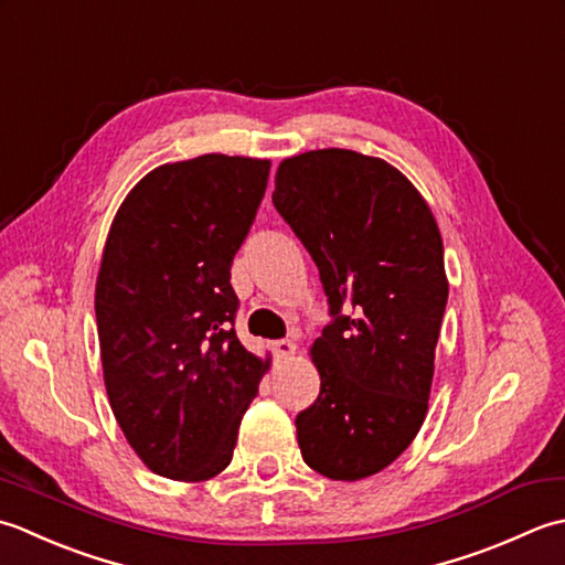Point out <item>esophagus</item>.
Listing matches in <instances>:
<instances>
[{"mask_svg":"<svg viewBox=\"0 0 565 565\" xmlns=\"http://www.w3.org/2000/svg\"><path fill=\"white\" fill-rule=\"evenodd\" d=\"M273 351H275V355H278V359L287 361V359H292V355H295L297 343L290 341V339H280V341L273 343Z\"/></svg>","mask_w":565,"mask_h":565,"instance_id":"1","label":"esophagus"}]
</instances>
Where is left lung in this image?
<instances>
[{"instance_id": "1", "label": "left lung", "mask_w": 565, "mask_h": 565, "mask_svg": "<svg viewBox=\"0 0 565 565\" xmlns=\"http://www.w3.org/2000/svg\"><path fill=\"white\" fill-rule=\"evenodd\" d=\"M273 204L315 258L333 315L309 347L321 390L295 419L299 451L321 476L363 480L427 417L448 299L439 226L395 166L349 148L285 158Z\"/></svg>"}]
</instances>
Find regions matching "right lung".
I'll use <instances>...</instances> for the list:
<instances>
[{"label": "right lung", "instance_id": "1", "mask_svg": "<svg viewBox=\"0 0 565 565\" xmlns=\"http://www.w3.org/2000/svg\"><path fill=\"white\" fill-rule=\"evenodd\" d=\"M268 158L206 153L153 168L114 214L95 312L105 387L153 473L202 482L232 463L266 359L232 329V260L268 185Z\"/></svg>", "mask_w": 565, "mask_h": 565}]
</instances>
